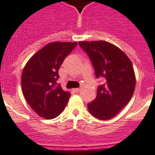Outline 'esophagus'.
Returning a JSON list of instances; mask_svg holds the SVG:
<instances>
[{
    "instance_id": "obj_1",
    "label": "esophagus",
    "mask_w": 155,
    "mask_h": 155,
    "mask_svg": "<svg viewBox=\"0 0 155 155\" xmlns=\"http://www.w3.org/2000/svg\"><path fill=\"white\" fill-rule=\"evenodd\" d=\"M80 88H74L73 89V91H75V92H78V91H80Z\"/></svg>"
}]
</instances>
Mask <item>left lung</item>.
<instances>
[{
	"mask_svg": "<svg viewBox=\"0 0 155 155\" xmlns=\"http://www.w3.org/2000/svg\"><path fill=\"white\" fill-rule=\"evenodd\" d=\"M95 68L96 77L104 84L98 87L97 95L87 104L90 113L102 120L114 117L128 104L135 88V74L131 61L121 49L104 41H80Z\"/></svg>",
	"mask_w": 155,
	"mask_h": 155,
	"instance_id": "left-lung-1",
	"label": "left lung"
}]
</instances>
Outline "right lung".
Returning <instances> with one entry per match:
<instances>
[{"mask_svg":"<svg viewBox=\"0 0 155 155\" xmlns=\"http://www.w3.org/2000/svg\"><path fill=\"white\" fill-rule=\"evenodd\" d=\"M76 42H52L30 58L21 75L24 97L32 110L46 119L57 117L66 107L71 93L65 91L56 81L59 69Z\"/></svg>","mask_w":155,"mask_h":155,"instance_id":"add662e5","label":"right lung"}]
</instances>
